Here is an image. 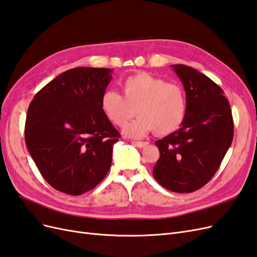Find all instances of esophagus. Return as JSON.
<instances>
[{
    "mask_svg": "<svg viewBox=\"0 0 257 257\" xmlns=\"http://www.w3.org/2000/svg\"><path fill=\"white\" fill-rule=\"evenodd\" d=\"M133 145L138 147V148H144V147L149 145V143H147V142H133Z\"/></svg>",
    "mask_w": 257,
    "mask_h": 257,
    "instance_id": "esophagus-1",
    "label": "esophagus"
}]
</instances>
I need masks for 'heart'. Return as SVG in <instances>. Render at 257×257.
Instances as JSON below:
<instances>
[{
    "label": "heart",
    "instance_id": "b5f03b06",
    "mask_svg": "<svg viewBox=\"0 0 257 257\" xmlns=\"http://www.w3.org/2000/svg\"><path fill=\"white\" fill-rule=\"evenodd\" d=\"M120 93L108 90L100 98V108L114 126L123 127L124 135L142 138L154 133L165 136L174 133L183 123L188 112V100L181 84L148 73L132 75L121 82Z\"/></svg>",
    "mask_w": 257,
    "mask_h": 257
}]
</instances>
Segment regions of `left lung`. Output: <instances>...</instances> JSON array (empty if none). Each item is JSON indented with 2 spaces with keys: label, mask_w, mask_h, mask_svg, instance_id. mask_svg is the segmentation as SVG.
I'll return each mask as SVG.
<instances>
[{
  "label": "left lung",
  "mask_w": 257,
  "mask_h": 257,
  "mask_svg": "<svg viewBox=\"0 0 257 257\" xmlns=\"http://www.w3.org/2000/svg\"><path fill=\"white\" fill-rule=\"evenodd\" d=\"M172 67L183 83L188 112L180 128L155 142L160 159L153 177L169 191L191 193L219 169L234 137V121L228 100L214 81L190 66Z\"/></svg>",
  "instance_id": "obj_1"
}]
</instances>
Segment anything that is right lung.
<instances>
[{
	"label": "right lung",
	"mask_w": 257,
	"mask_h": 257,
	"mask_svg": "<svg viewBox=\"0 0 257 257\" xmlns=\"http://www.w3.org/2000/svg\"><path fill=\"white\" fill-rule=\"evenodd\" d=\"M111 69L76 67L38 91L26 120L31 157L53 189L81 195L103 180L120 133L100 108Z\"/></svg>",
	"instance_id": "1"
}]
</instances>
